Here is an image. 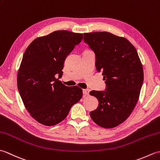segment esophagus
<instances>
[{"instance_id":"1","label":"esophagus","mask_w":160,"mask_h":160,"mask_svg":"<svg viewBox=\"0 0 160 160\" xmlns=\"http://www.w3.org/2000/svg\"><path fill=\"white\" fill-rule=\"evenodd\" d=\"M82 92L84 94V96H86L89 94V89H83Z\"/></svg>"}]
</instances>
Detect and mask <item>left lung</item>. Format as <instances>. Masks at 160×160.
Returning <instances> with one entry per match:
<instances>
[{
    "mask_svg": "<svg viewBox=\"0 0 160 160\" xmlns=\"http://www.w3.org/2000/svg\"><path fill=\"white\" fill-rule=\"evenodd\" d=\"M84 41L96 55V65L105 80L104 91H91L98 107L91 111L93 121L111 128L128 118L136 105L144 81L143 68L133 45L107 32L84 33Z\"/></svg>",
    "mask_w": 160,
    "mask_h": 160,
    "instance_id": "obj_1",
    "label": "left lung"
}]
</instances>
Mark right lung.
<instances>
[{
  "instance_id": "obj_1",
  "label": "right lung",
  "mask_w": 160,
  "mask_h": 160,
  "mask_svg": "<svg viewBox=\"0 0 160 160\" xmlns=\"http://www.w3.org/2000/svg\"><path fill=\"white\" fill-rule=\"evenodd\" d=\"M82 38V33L56 31L35 39L24 53L18 89L27 110L39 123H60L82 98L80 88L67 87L56 77H62L64 60Z\"/></svg>"
}]
</instances>
